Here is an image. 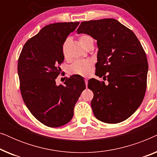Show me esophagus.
I'll return each instance as SVG.
<instances>
[{"label": "esophagus", "mask_w": 157, "mask_h": 157, "mask_svg": "<svg viewBox=\"0 0 157 157\" xmlns=\"http://www.w3.org/2000/svg\"><path fill=\"white\" fill-rule=\"evenodd\" d=\"M84 81H85V83H86V86L87 87V86H88V79H87V78H85Z\"/></svg>", "instance_id": "1"}]
</instances>
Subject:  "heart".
I'll use <instances>...</instances> for the list:
<instances>
[{"mask_svg": "<svg viewBox=\"0 0 157 157\" xmlns=\"http://www.w3.org/2000/svg\"><path fill=\"white\" fill-rule=\"evenodd\" d=\"M91 40L92 38L91 36L85 35V34L79 37V42L84 47ZM69 41V38H67L63 45V49L62 50H63V54L65 57L67 56V46ZM92 64H93V62L89 59L77 60V61H74L71 64V66H70V71L74 74H78L81 75V76H87L90 71V69H91Z\"/></svg>", "mask_w": 157, "mask_h": 157, "instance_id": "obj_1", "label": "heart"}]
</instances>
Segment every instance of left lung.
Instances as JSON below:
<instances>
[{
    "label": "left lung",
    "mask_w": 157,
    "mask_h": 157,
    "mask_svg": "<svg viewBox=\"0 0 157 157\" xmlns=\"http://www.w3.org/2000/svg\"><path fill=\"white\" fill-rule=\"evenodd\" d=\"M76 32L97 40L96 74L108 81L107 84L95 78L88 82L94 93V116L107 124L127 119L141 105L147 89V58L139 39L113 18L83 21Z\"/></svg>",
    "instance_id": "1"
}]
</instances>
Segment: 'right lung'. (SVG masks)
<instances>
[{
    "label": "right lung",
    "instance_id": "right-lung-1",
    "mask_svg": "<svg viewBox=\"0 0 157 157\" xmlns=\"http://www.w3.org/2000/svg\"><path fill=\"white\" fill-rule=\"evenodd\" d=\"M79 22L56 23L44 26L23 47L18 62L23 101L34 117L49 127L71 120L76 103L86 89L81 76H71L57 86L61 71L63 45Z\"/></svg>",
    "mask_w": 157,
    "mask_h": 157
}]
</instances>
